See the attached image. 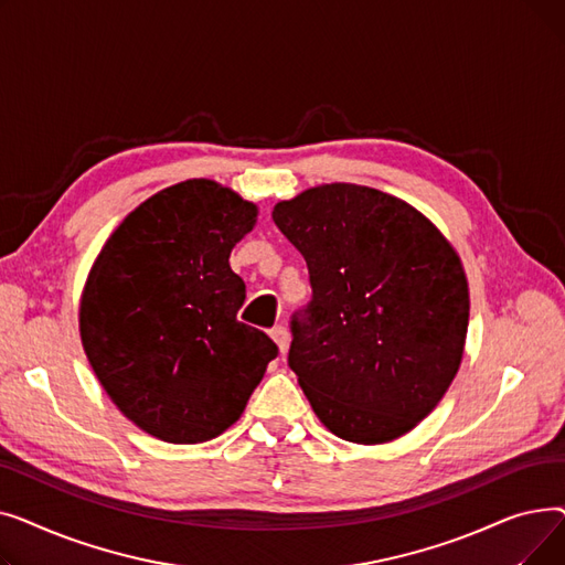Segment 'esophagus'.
Here are the masks:
<instances>
[{
	"instance_id": "1",
	"label": "esophagus",
	"mask_w": 565,
	"mask_h": 565,
	"mask_svg": "<svg viewBox=\"0 0 565 565\" xmlns=\"http://www.w3.org/2000/svg\"><path fill=\"white\" fill-rule=\"evenodd\" d=\"M270 337H273V339H275V343L279 345V352H281V354H286L288 343H290V337H288V330L284 328V324H277V328H273Z\"/></svg>"
}]
</instances>
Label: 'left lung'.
<instances>
[{
  "mask_svg": "<svg viewBox=\"0 0 565 565\" xmlns=\"http://www.w3.org/2000/svg\"><path fill=\"white\" fill-rule=\"evenodd\" d=\"M273 220L309 267L288 366L318 419L354 444L409 433L460 369L469 290L456 249L417 207L352 183L279 201Z\"/></svg>",
  "mask_w": 565,
  "mask_h": 565,
  "instance_id": "left-lung-1",
  "label": "left lung"
}]
</instances>
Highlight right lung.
Segmentation results:
<instances>
[{
  "instance_id": "add662e5",
  "label": "right lung",
  "mask_w": 565,
  "mask_h": 565,
  "mask_svg": "<svg viewBox=\"0 0 565 565\" xmlns=\"http://www.w3.org/2000/svg\"><path fill=\"white\" fill-rule=\"evenodd\" d=\"M256 205L205 178L171 185L118 224L88 273L79 337L126 417L171 444L222 435L279 348L237 320L245 281L228 256Z\"/></svg>"
}]
</instances>
